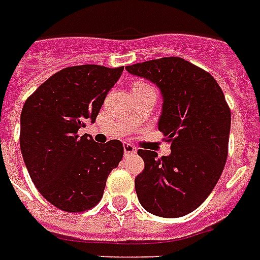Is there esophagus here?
Segmentation results:
<instances>
[{
	"label": "esophagus",
	"mask_w": 260,
	"mask_h": 260,
	"mask_svg": "<svg viewBox=\"0 0 260 260\" xmlns=\"http://www.w3.org/2000/svg\"><path fill=\"white\" fill-rule=\"evenodd\" d=\"M136 147L129 144V143H124V154L131 155V154H136Z\"/></svg>",
	"instance_id": "esophagus-1"
}]
</instances>
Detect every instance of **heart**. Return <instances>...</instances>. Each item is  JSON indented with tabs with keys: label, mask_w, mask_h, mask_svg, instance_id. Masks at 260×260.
I'll use <instances>...</instances> for the list:
<instances>
[{
	"label": "heart",
	"mask_w": 260,
	"mask_h": 260,
	"mask_svg": "<svg viewBox=\"0 0 260 260\" xmlns=\"http://www.w3.org/2000/svg\"><path fill=\"white\" fill-rule=\"evenodd\" d=\"M144 87H150V85L146 82H143V81H138V82H135L132 85V90L135 89H144Z\"/></svg>",
	"instance_id": "obj_1"
}]
</instances>
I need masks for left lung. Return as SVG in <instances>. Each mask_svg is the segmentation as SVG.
Listing matches in <instances>:
<instances>
[{"instance_id": "obj_1", "label": "left lung", "mask_w": 260, "mask_h": 260, "mask_svg": "<svg viewBox=\"0 0 260 260\" xmlns=\"http://www.w3.org/2000/svg\"><path fill=\"white\" fill-rule=\"evenodd\" d=\"M125 69L159 86L163 109L158 128L171 143L169 156L138 151L144 160V170L135 178L139 201L155 216H185L205 201L224 170L230 106L216 79L185 59H154Z\"/></svg>"}]
</instances>
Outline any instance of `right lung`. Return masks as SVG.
<instances>
[{
  "label": "right lung",
  "mask_w": 260,
  "mask_h": 260,
  "mask_svg": "<svg viewBox=\"0 0 260 260\" xmlns=\"http://www.w3.org/2000/svg\"><path fill=\"white\" fill-rule=\"evenodd\" d=\"M124 67H66L26 98L20 147L30 179L55 208L81 213L101 201L106 178L118 166L120 140L94 143L79 129L98 116Z\"/></svg>",
  "instance_id": "obj_1"
}]
</instances>
